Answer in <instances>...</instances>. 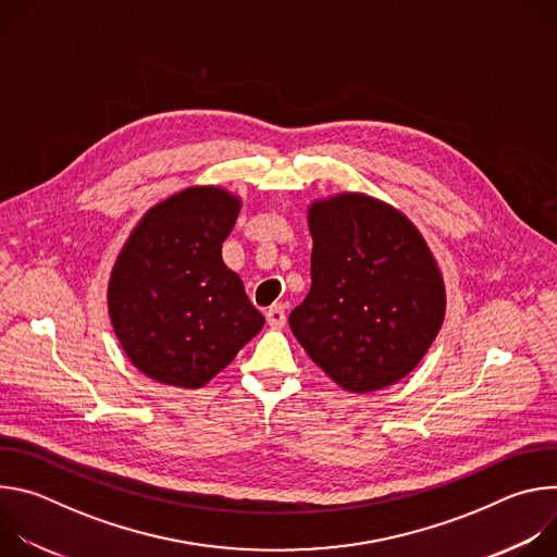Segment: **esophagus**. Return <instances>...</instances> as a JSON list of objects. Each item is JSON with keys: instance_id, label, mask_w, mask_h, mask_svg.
<instances>
[{"instance_id": "34e87169", "label": "esophagus", "mask_w": 557, "mask_h": 557, "mask_svg": "<svg viewBox=\"0 0 557 557\" xmlns=\"http://www.w3.org/2000/svg\"><path fill=\"white\" fill-rule=\"evenodd\" d=\"M267 322L271 329H282L286 324V310L282 304H273L269 310H267Z\"/></svg>"}]
</instances>
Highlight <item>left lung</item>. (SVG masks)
<instances>
[{"label":"left lung","mask_w":557,"mask_h":557,"mask_svg":"<svg viewBox=\"0 0 557 557\" xmlns=\"http://www.w3.org/2000/svg\"><path fill=\"white\" fill-rule=\"evenodd\" d=\"M308 226L312 284L288 317L295 339L348 392L401 381L445 317L443 277L423 235L366 194L312 202Z\"/></svg>","instance_id":"1"}]
</instances>
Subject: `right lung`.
Wrapping results in <instances>:
<instances>
[{"mask_svg":"<svg viewBox=\"0 0 557 557\" xmlns=\"http://www.w3.org/2000/svg\"><path fill=\"white\" fill-rule=\"evenodd\" d=\"M240 198L189 187L151 207L112 269L108 308L129 361L149 379L200 387L264 326L222 262Z\"/></svg>","mask_w":557,"mask_h":557,"instance_id":"obj_1","label":"right lung"}]
</instances>
